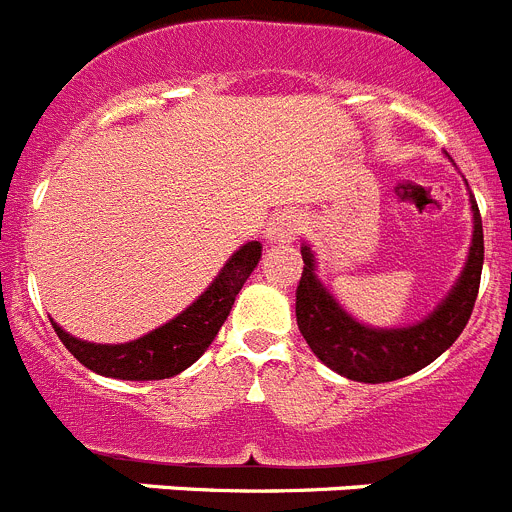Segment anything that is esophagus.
<instances>
[{
  "label": "esophagus",
  "mask_w": 512,
  "mask_h": 512,
  "mask_svg": "<svg viewBox=\"0 0 512 512\" xmlns=\"http://www.w3.org/2000/svg\"><path fill=\"white\" fill-rule=\"evenodd\" d=\"M300 230V217L295 212H279L266 225V241L269 243H292Z\"/></svg>",
  "instance_id": "obj_1"
}]
</instances>
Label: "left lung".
<instances>
[{
	"mask_svg": "<svg viewBox=\"0 0 512 512\" xmlns=\"http://www.w3.org/2000/svg\"><path fill=\"white\" fill-rule=\"evenodd\" d=\"M474 233L459 282L441 305L408 328H369L354 320L333 300L315 274V256L302 246V277L297 284V328L312 354L341 377L354 382H395L436 361L461 336L472 318L485 261V235L477 200L472 197Z\"/></svg>",
	"mask_w": 512,
	"mask_h": 512,
	"instance_id": "8db88e82",
	"label": "left lung"
}]
</instances>
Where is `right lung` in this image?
Here are the masks:
<instances>
[{"mask_svg": "<svg viewBox=\"0 0 512 512\" xmlns=\"http://www.w3.org/2000/svg\"><path fill=\"white\" fill-rule=\"evenodd\" d=\"M259 259V241L238 248L228 259V264L220 269L215 282L187 310L138 341L89 343L69 336L61 325L51 320L53 330L58 333L63 346L74 354V359H79L87 369L102 374V377L130 379V382L169 379L192 366L215 341L217 330L223 328L225 318L230 315L235 295L241 292Z\"/></svg>", "mask_w": 512, "mask_h": 512, "instance_id": "right-lung-1", "label": "right lung"}]
</instances>
